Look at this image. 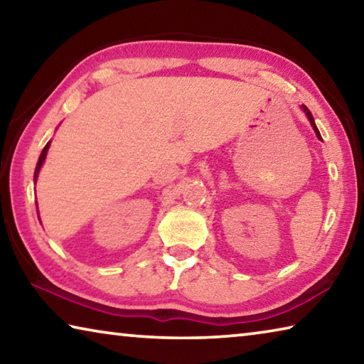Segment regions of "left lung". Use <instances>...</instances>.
Returning <instances> with one entry per match:
<instances>
[{
	"mask_svg": "<svg viewBox=\"0 0 364 364\" xmlns=\"http://www.w3.org/2000/svg\"><path fill=\"white\" fill-rule=\"evenodd\" d=\"M301 109H304V112H305V115L308 117V120H310V123H311V127H313V130H315V133H316V136H318V139H321V134H319V132H318V128H316V125H315V120H313V115H311V112H310V110H308V107H306V106H301Z\"/></svg>",
	"mask_w": 364,
	"mask_h": 364,
	"instance_id": "obj_1",
	"label": "left lung"
}]
</instances>
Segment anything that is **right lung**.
Returning a JSON list of instances; mask_svg holds the SVG:
<instances>
[{"label":"right lung","mask_w":364,"mask_h":364,"mask_svg":"<svg viewBox=\"0 0 364 364\" xmlns=\"http://www.w3.org/2000/svg\"><path fill=\"white\" fill-rule=\"evenodd\" d=\"M49 144H51V141H49V143L45 146V149L41 151V154H40V159H38V164H36V168H35V175H33V181L36 183V178H38V173H40V168H41V165H43V162H45V159H46V154H48V149H49ZM40 218V217H38Z\"/></svg>","instance_id":"right-lung-1"}]
</instances>
